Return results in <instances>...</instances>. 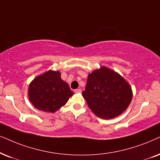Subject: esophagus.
<instances>
[{
    "mask_svg": "<svg viewBox=\"0 0 160 160\" xmlns=\"http://www.w3.org/2000/svg\"><path fill=\"white\" fill-rule=\"evenodd\" d=\"M75 92L76 93H81L82 92V89H76V90H75Z\"/></svg>",
    "mask_w": 160,
    "mask_h": 160,
    "instance_id": "1",
    "label": "esophagus"
}]
</instances>
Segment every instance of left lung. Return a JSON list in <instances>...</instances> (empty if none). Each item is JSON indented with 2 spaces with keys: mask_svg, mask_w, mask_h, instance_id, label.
Returning a JSON list of instances; mask_svg holds the SVG:
<instances>
[{
  "mask_svg": "<svg viewBox=\"0 0 160 160\" xmlns=\"http://www.w3.org/2000/svg\"><path fill=\"white\" fill-rule=\"evenodd\" d=\"M132 87L115 70L101 66L88 75L82 96L91 111L105 120L121 115L132 99Z\"/></svg>",
  "mask_w": 160,
  "mask_h": 160,
  "instance_id": "left-lung-1",
  "label": "left lung"
}]
</instances>
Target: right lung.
<instances>
[{
  "label": "right lung",
  "instance_id": "right-lung-1",
  "mask_svg": "<svg viewBox=\"0 0 160 160\" xmlns=\"http://www.w3.org/2000/svg\"><path fill=\"white\" fill-rule=\"evenodd\" d=\"M73 95L59 70H49L37 76L29 84L28 100L40 111L55 112Z\"/></svg>",
  "mask_w": 160,
  "mask_h": 160
}]
</instances>
